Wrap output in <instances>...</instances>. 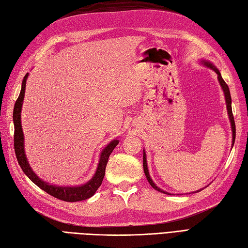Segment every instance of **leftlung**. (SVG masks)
Here are the masks:
<instances>
[{"instance_id":"8db88e82","label":"left lung","mask_w":248,"mask_h":248,"mask_svg":"<svg viewBox=\"0 0 248 248\" xmlns=\"http://www.w3.org/2000/svg\"><path fill=\"white\" fill-rule=\"evenodd\" d=\"M202 64H204L206 67H209L210 69H213L217 75H218V80L220 85L222 87L223 93H224V96H225V102H226V107H227V112H228V117H229V121H231V126H232V146H233V143H234V139H235V124H234V119L232 116V96H231V93H229V88L227 86V84L225 83V81L222 78V76L220 74V71L218 70V68L216 67V66L210 63L206 60H203ZM143 168H144V172H145V176H146V179L149 182V184L152 185L155 190H158L160 192H163V194H166V195H171L170 192L162 190L161 188H159L158 186H156L154 181L152 180L149 176V171H148V167H147V161H146V154H145V150H143ZM197 191H200V190H197Z\"/></svg>"}]
</instances>
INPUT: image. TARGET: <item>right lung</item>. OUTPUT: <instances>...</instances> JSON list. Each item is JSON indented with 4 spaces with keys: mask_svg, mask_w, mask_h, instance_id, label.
<instances>
[{
    "mask_svg": "<svg viewBox=\"0 0 248 248\" xmlns=\"http://www.w3.org/2000/svg\"><path fill=\"white\" fill-rule=\"evenodd\" d=\"M28 78V74L25 75L22 82V88L19 98L16 101L15 108H14V124H15V152L17 162L22 168L24 173L32 181V182L39 186L42 190L46 191L47 194L50 196L59 199V200H63L66 202H78L83 201L86 199L93 197L94 192L98 190L99 187L102 184V181L105 176V168L108 162V158H109L110 154L114 147L119 144V141L113 140L111 141L107 146L102 150L100 155V161L96 170L93 174V177L90 179L87 183L80 185V186H58V185H51L49 183L45 182L42 179H40L37 174L33 172V170L30 167L29 163L27 161L25 150H24V134L22 129L21 124V111H22V105L24 95H25V87H26V81Z\"/></svg>",
    "mask_w": 248,
    "mask_h": 248,
    "instance_id": "right-lung-1",
    "label": "right lung"
}]
</instances>
